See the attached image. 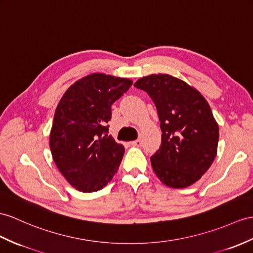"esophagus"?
Returning a JSON list of instances; mask_svg holds the SVG:
<instances>
[{
	"label": "esophagus",
	"mask_w": 253,
	"mask_h": 253,
	"mask_svg": "<svg viewBox=\"0 0 253 253\" xmlns=\"http://www.w3.org/2000/svg\"><path fill=\"white\" fill-rule=\"evenodd\" d=\"M131 145L134 147H140L141 146V140L140 139H136L134 141H131Z\"/></svg>",
	"instance_id": "esophagus-1"
}]
</instances>
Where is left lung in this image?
Here are the masks:
<instances>
[{
    "mask_svg": "<svg viewBox=\"0 0 253 253\" xmlns=\"http://www.w3.org/2000/svg\"><path fill=\"white\" fill-rule=\"evenodd\" d=\"M134 85L156 104L162 130L160 149L150 159L156 175L174 189L198 181L217 156L219 126L205 97L169 74H152Z\"/></svg>",
    "mask_w": 253,
    "mask_h": 253,
    "instance_id": "left-lung-1",
    "label": "left lung"
}]
</instances>
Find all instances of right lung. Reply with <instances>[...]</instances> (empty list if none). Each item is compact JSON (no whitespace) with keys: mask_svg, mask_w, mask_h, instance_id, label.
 Returning a JSON list of instances; mask_svg holds the SVG:
<instances>
[{"mask_svg":"<svg viewBox=\"0 0 253 253\" xmlns=\"http://www.w3.org/2000/svg\"><path fill=\"white\" fill-rule=\"evenodd\" d=\"M131 79L92 73L65 91L55 108L49 146L60 173L84 193L103 189L119 169L125 147L108 135L112 105Z\"/></svg>","mask_w":253,"mask_h":253,"instance_id":"right-lung-1","label":"right lung"}]
</instances>
